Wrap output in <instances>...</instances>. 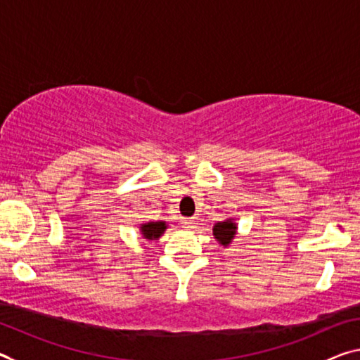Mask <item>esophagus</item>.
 <instances>
[{
    "instance_id": "obj_1",
    "label": "esophagus",
    "mask_w": 360,
    "mask_h": 360,
    "mask_svg": "<svg viewBox=\"0 0 360 360\" xmlns=\"http://www.w3.org/2000/svg\"><path fill=\"white\" fill-rule=\"evenodd\" d=\"M181 222H182V225H184L186 229H193V225L197 224L198 221L195 217H186V219H182Z\"/></svg>"
}]
</instances>
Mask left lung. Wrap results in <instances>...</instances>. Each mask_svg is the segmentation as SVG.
I'll return each mask as SVG.
<instances>
[{
	"label": "left lung",
	"instance_id": "8db88e82",
	"mask_svg": "<svg viewBox=\"0 0 360 360\" xmlns=\"http://www.w3.org/2000/svg\"><path fill=\"white\" fill-rule=\"evenodd\" d=\"M236 233V225L231 221H225V222H217L212 229V235L216 236V240L221 243L222 246H229L233 236Z\"/></svg>",
	"mask_w": 360,
	"mask_h": 360
}]
</instances>
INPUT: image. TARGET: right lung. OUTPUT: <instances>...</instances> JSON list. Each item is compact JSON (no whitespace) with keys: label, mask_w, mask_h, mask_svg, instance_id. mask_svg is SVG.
Segmentation results:
<instances>
[{"label":"right lung","mask_w":360,"mask_h":360,"mask_svg":"<svg viewBox=\"0 0 360 360\" xmlns=\"http://www.w3.org/2000/svg\"><path fill=\"white\" fill-rule=\"evenodd\" d=\"M167 229L165 222H148L141 225V231L143 236L146 240H155L158 236H162L163 231Z\"/></svg>","instance_id":"obj_1"}]
</instances>
